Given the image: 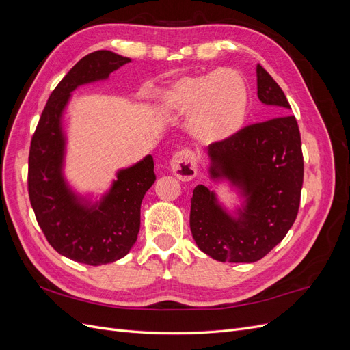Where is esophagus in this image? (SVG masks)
Masks as SVG:
<instances>
[{"instance_id":"obj_1","label":"esophagus","mask_w":350,"mask_h":350,"mask_svg":"<svg viewBox=\"0 0 350 350\" xmlns=\"http://www.w3.org/2000/svg\"><path fill=\"white\" fill-rule=\"evenodd\" d=\"M169 165H171L174 175L183 183L193 181L197 175V159L196 154L189 150L176 153Z\"/></svg>"}]
</instances>
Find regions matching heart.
Masks as SVG:
<instances>
[{
	"label": "heart",
	"instance_id": "b5f03b06",
	"mask_svg": "<svg viewBox=\"0 0 350 350\" xmlns=\"http://www.w3.org/2000/svg\"><path fill=\"white\" fill-rule=\"evenodd\" d=\"M156 107L167 116H187L188 131L201 144H224L243 129L250 93L235 70H216L172 81L157 94Z\"/></svg>",
	"mask_w": 350,
	"mask_h": 350
}]
</instances>
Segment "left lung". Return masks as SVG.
I'll return each mask as SVG.
<instances>
[{"instance_id":"obj_1","label":"left lung","mask_w":350,"mask_h":350,"mask_svg":"<svg viewBox=\"0 0 350 350\" xmlns=\"http://www.w3.org/2000/svg\"><path fill=\"white\" fill-rule=\"evenodd\" d=\"M257 96L278 108V118L241 130L207 147L208 178L238 196L234 208L215 189L197 185L189 228L197 247L217 261L254 262L286 237L298 215L304 181L301 134L279 84L257 66Z\"/></svg>"}]
</instances>
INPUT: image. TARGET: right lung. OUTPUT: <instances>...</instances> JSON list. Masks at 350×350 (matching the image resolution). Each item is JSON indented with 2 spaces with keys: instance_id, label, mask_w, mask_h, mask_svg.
<instances>
[{
  "instance_id": "1",
  "label": "right lung",
  "mask_w": 350,
  "mask_h": 350,
  "mask_svg": "<svg viewBox=\"0 0 350 350\" xmlns=\"http://www.w3.org/2000/svg\"><path fill=\"white\" fill-rule=\"evenodd\" d=\"M131 59L111 51L81 58L51 93L30 144L29 198L48 242L72 261L100 266L125 257L140 230V208L153 183L152 154L118 169L100 196L79 193L66 175L68 137L64 113L72 92L105 81Z\"/></svg>"
}]
</instances>
